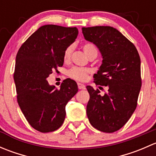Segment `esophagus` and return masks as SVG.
Segmentation results:
<instances>
[{
  "mask_svg": "<svg viewBox=\"0 0 156 156\" xmlns=\"http://www.w3.org/2000/svg\"><path fill=\"white\" fill-rule=\"evenodd\" d=\"M78 89L81 90V89H85V85L82 83H78Z\"/></svg>",
  "mask_w": 156,
  "mask_h": 156,
  "instance_id": "obj_1",
  "label": "esophagus"
}]
</instances>
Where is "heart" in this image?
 <instances>
[{
  "mask_svg": "<svg viewBox=\"0 0 156 156\" xmlns=\"http://www.w3.org/2000/svg\"><path fill=\"white\" fill-rule=\"evenodd\" d=\"M83 50L85 53V54L89 57L94 53H97V48L94 44L90 43H86L84 44L82 46ZM72 52V46H69L66 49L65 52H64L63 59L65 61H68L70 58L71 54ZM90 72V69L88 68H81V67H73L71 69H69L68 72V75L70 78H73V79L77 80V81H84L87 79L88 74Z\"/></svg>",
  "mask_w": 156,
  "mask_h": 156,
  "instance_id": "heart-1",
  "label": "heart"
}]
</instances>
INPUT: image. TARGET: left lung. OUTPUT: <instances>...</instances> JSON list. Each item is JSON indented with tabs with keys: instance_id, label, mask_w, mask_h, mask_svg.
<instances>
[{
	"instance_id": "left-lung-1",
	"label": "left lung",
	"mask_w": 156,
	"mask_h": 156,
	"mask_svg": "<svg viewBox=\"0 0 156 156\" xmlns=\"http://www.w3.org/2000/svg\"><path fill=\"white\" fill-rule=\"evenodd\" d=\"M82 33L86 41L97 47L103 58L94 75V83L108 87L101 96L98 89L87 86V118L98 130L113 133L127 123L136 109L141 88L140 58L133 44L115 28H82Z\"/></svg>"
}]
</instances>
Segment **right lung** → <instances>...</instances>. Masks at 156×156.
I'll return each mask as SVG.
<instances>
[{"label": "right lung", "instance_id": "obj_1", "mask_svg": "<svg viewBox=\"0 0 156 156\" xmlns=\"http://www.w3.org/2000/svg\"><path fill=\"white\" fill-rule=\"evenodd\" d=\"M78 34L76 27L45 25L30 36L16 54L13 78L17 102L30 125L42 133L61 127L66 106L78 90L70 78L64 80L59 89L47 81L53 69L62 66L64 52Z\"/></svg>", "mask_w": 156, "mask_h": 156}]
</instances>
